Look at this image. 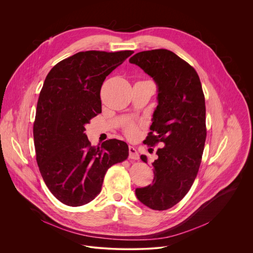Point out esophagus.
Listing matches in <instances>:
<instances>
[{"instance_id": "34e87169", "label": "esophagus", "mask_w": 253, "mask_h": 253, "mask_svg": "<svg viewBox=\"0 0 253 253\" xmlns=\"http://www.w3.org/2000/svg\"><path fill=\"white\" fill-rule=\"evenodd\" d=\"M129 158L134 159V160H138L139 159V154L137 149L134 146H129Z\"/></svg>"}]
</instances>
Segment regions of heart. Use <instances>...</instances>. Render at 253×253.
Here are the masks:
<instances>
[{"label":"heart","instance_id":"obj_1","mask_svg":"<svg viewBox=\"0 0 253 253\" xmlns=\"http://www.w3.org/2000/svg\"><path fill=\"white\" fill-rule=\"evenodd\" d=\"M135 131H136V129H135V127H134L133 125H129V126L127 127V133H128L129 135H133V134L135 133Z\"/></svg>","mask_w":253,"mask_h":253}]
</instances>
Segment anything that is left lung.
<instances>
[{
	"label": "left lung",
	"mask_w": 253,
	"mask_h": 253,
	"mask_svg": "<svg viewBox=\"0 0 253 253\" xmlns=\"http://www.w3.org/2000/svg\"><path fill=\"white\" fill-rule=\"evenodd\" d=\"M129 62L148 74L158 89L151 132L144 143L164 145L152 162V184L136 188L135 194L149 208L166 210L187 194L198 173L206 139L204 94L194 68L169 50L139 52ZM141 159L147 163L145 155Z\"/></svg>",
	"instance_id": "obj_1"
}]
</instances>
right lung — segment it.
Listing matches in <instances>:
<instances>
[{"instance_id":"add662e5","label":"right lung","mask_w":253,"mask_h":253,"mask_svg":"<svg viewBox=\"0 0 253 253\" xmlns=\"http://www.w3.org/2000/svg\"><path fill=\"white\" fill-rule=\"evenodd\" d=\"M133 53L79 52L55 65L45 79L33 128L36 159L49 190L68 206L92 201L107 170L129 155L126 142L117 139L91 146L85 125L102 111L104 80Z\"/></svg>"}]
</instances>
